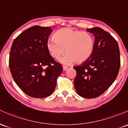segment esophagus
<instances>
[{"label":"esophagus","mask_w":128,"mask_h":128,"mask_svg":"<svg viewBox=\"0 0 128 128\" xmlns=\"http://www.w3.org/2000/svg\"><path fill=\"white\" fill-rule=\"evenodd\" d=\"M62 68H63V71H65V70H66L67 68H68V67H67V66H64L62 67Z\"/></svg>","instance_id":"esophagus-1"}]
</instances>
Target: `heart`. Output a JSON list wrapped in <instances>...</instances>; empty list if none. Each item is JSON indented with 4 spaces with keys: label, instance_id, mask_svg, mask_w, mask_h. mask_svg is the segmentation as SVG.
<instances>
[{
    "label": "heart",
    "instance_id": "heart-1",
    "mask_svg": "<svg viewBox=\"0 0 128 128\" xmlns=\"http://www.w3.org/2000/svg\"><path fill=\"white\" fill-rule=\"evenodd\" d=\"M54 37L50 38L47 42V48L52 57L58 60L66 52L60 62L70 64L74 61L83 62L92 55L95 40L91 33L65 28L57 31Z\"/></svg>",
    "mask_w": 128,
    "mask_h": 128
}]
</instances>
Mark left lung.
<instances>
[{
  "mask_svg": "<svg viewBox=\"0 0 128 128\" xmlns=\"http://www.w3.org/2000/svg\"><path fill=\"white\" fill-rule=\"evenodd\" d=\"M95 36L91 56L74 67L76 76L74 85L77 94L86 98L103 94L116 80L120 66L118 45L113 37L100 27L87 29Z\"/></svg>",
  "mask_w": 128,
  "mask_h": 128,
  "instance_id": "obj_1",
  "label": "left lung"
}]
</instances>
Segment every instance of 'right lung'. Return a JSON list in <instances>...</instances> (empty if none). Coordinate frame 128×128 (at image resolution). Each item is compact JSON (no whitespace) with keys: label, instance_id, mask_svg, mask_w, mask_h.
Instances as JSON below:
<instances>
[{"label":"right lung","instance_id":"1","mask_svg":"<svg viewBox=\"0 0 128 128\" xmlns=\"http://www.w3.org/2000/svg\"><path fill=\"white\" fill-rule=\"evenodd\" d=\"M51 27L34 25L14 40L9 66L16 84L28 96L43 98L53 93L56 79L62 72L47 48Z\"/></svg>","mask_w":128,"mask_h":128}]
</instances>
